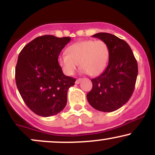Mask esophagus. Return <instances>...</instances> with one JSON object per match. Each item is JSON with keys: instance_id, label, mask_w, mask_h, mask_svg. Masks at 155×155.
Masks as SVG:
<instances>
[{"instance_id": "1", "label": "esophagus", "mask_w": 155, "mask_h": 155, "mask_svg": "<svg viewBox=\"0 0 155 155\" xmlns=\"http://www.w3.org/2000/svg\"><path fill=\"white\" fill-rule=\"evenodd\" d=\"M81 80H82V79H77L76 80V82L75 83L77 84H79L80 82H81Z\"/></svg>"}]
</instances>
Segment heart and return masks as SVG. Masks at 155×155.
<instances>
[{
  "label": "heart",
  "mask_w": 155,
  "mask_h": 155,
  "mask_svg": "<svg viewBox=\"0 0 155 155\" xmlns=\"http://www.w3.org/2000/svg\"><path fill=\"white\" fill-rule=\"evenodd\" d=\"M67 54L58 58V63L63 73L68 76L74 75L78 65L81 72L90 76H98L106 68L109 59V48L102 40H84L69 46Z\"/></svg>",
  "instance_id": "heart-1"
}]
</instances>
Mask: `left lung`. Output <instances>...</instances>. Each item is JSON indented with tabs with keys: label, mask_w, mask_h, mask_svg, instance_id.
Here are the masks:
<instances>
[{
	"label": "left lung",
	"mask_w": 155,
	"mask_h": 155,
	"mask_svg": "<svg viewBox=\"0 0 155 155\" xmlns=\"http://www.w3.org/2000/svg\"><path fill=\"white\" fill-rule=\"evenodd\" d=\"M109 48L108 64L100 76L91 79L92 88L87 98L96 110L111 112L122 107L134 91L138 64L128 44L116 35L98 33L92 35Z\"/></svg>",
	"instance_id": "left-lung-1"
}]
</instances>
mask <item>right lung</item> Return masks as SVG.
<instances>
[{
	"instance_id": "add662e5",
	"label": "right lung",
	"mask_w": 155,
	"mask_h": 155,
	"mask_svg": "<svg viewBox=\"0 0 155 155\" xmlns=\"http://www.w3.org/2000/svg\"><path fill=\"white\" fill-rule=\"evenodd\" d=\"M70 41V37L42 35L19 53L15 68L17 89L27 106L38 116H53L66 106L68 90L76 79L63 74L58 57Z\"/></svg>"
}]
</instances>
